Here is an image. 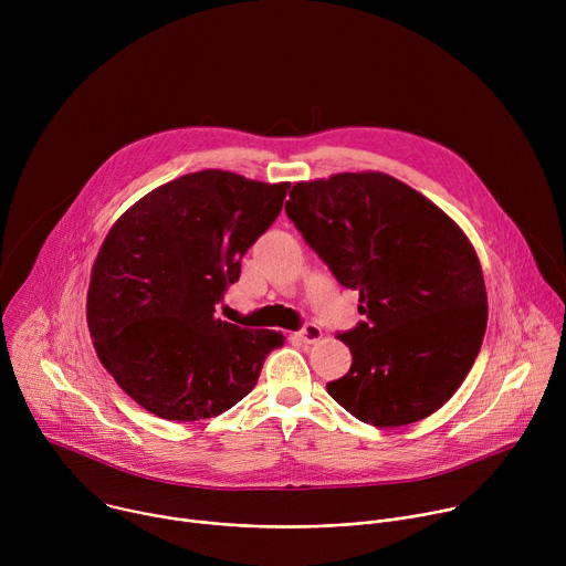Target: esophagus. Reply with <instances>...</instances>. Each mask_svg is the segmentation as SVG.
Masks as SVG:
<instances>
[{"label": "esophagus", "mask_w": 566, "mask_h": 566, "mask_svg": "<svg viewBox=\"0 0 566 566\" xmlns=\"http://www.w3.org/2000/svg\"><path fill=\"white\" fill-rule=\"evenodd\" d=\"M297 338H300L304 345L317 343V340L322 338V329L315 325V322H306V325L297 332Z\"/></svg>", "instance_id": "esophagus-1"}]
</instances>
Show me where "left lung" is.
Masks as SVG:
<instances>
[{
  "label": "left lung",
  "mask_w": 566,
  "mask_h": 566,
  "mask_svg": "<svg viewBox=\"0 0 566 566\" xmlns=\"http://www.w3.org/2000/svg\"><path fill=\"white\" fill-rule=\"evenodd\" d=\"M286 214L365 315L338 338L349 371L329 396L376 428L437 412L468 376L486 334L481 264L463 230L430 199L382 172L302 181Z\"/></svg>",
  "instance_id": "8db88e82"
}]
</instances>
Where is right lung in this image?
<instances>
[{
	"instance_id": "add662e5",
	"label": "right lung",
	"mask_w": 566,
	"mask_h": 566,
	"mask_svg": "<svg viewBox=\"0 0 566 566\" xmlns=\"http://www.w3.org/2000/svg\"><path fill=\"white\" fill-rule=\"evenodd\" d=\"M291 184L223 170L179 177L136 201L92 271L87 322L125 394L168 421L217 417L244 398L282 332L214 315L241 258L277 219Z\"/></svg>"
}]
</instances>
